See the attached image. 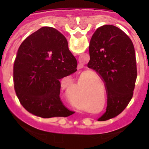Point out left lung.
<instances>
[{"mask_svg": "<svg viewBox=\"0 0 149 149\" xmlns=\"http://www.w3.org/2000/svg\"><path fill=\"white\" fill-rule=\"evenodd\" d=\"M89 51L87 66L102 78L107 95V111L98 120H107L121 113L133 97L137 76L135 50L122 30L107 24L95 30Z\"/></svg>", "mask_w": 149, "mask_h": 149, "instance_id": "obj_1", "label": "left lung"}]
</instances>
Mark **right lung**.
<instances>
[{"label": "right lung", "instance_id": "obj_1", "mask_svg": "<svg viewBox=\"0 0 149 149\" xmlns=\"http://www.w3.org/2000/svg\"><path fill=\"white\" fill-rule=\"evenodd\" d=\"M77 63L63 34L43 27L24 40L13 66L15 93L29 113L42 117H67L60 97V79L77 71Z\"/></svg>", "mask_w": 149, "mask_h": 149}]
</instances>
